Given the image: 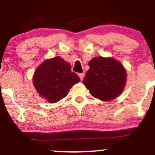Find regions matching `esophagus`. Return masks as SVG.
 I'll return each instance as SVG.
<instances>
[{
    "label": "esophagus",
    "instance_id": "1",
    "mask_svg": "<svg viewBox=\"0 0 155 155\" xmlns=\"http://www.w3.org/2000/svg\"><path fill=\"white\" fill-rule=\"evenodd\" d=\"M79 76L80 79L82 81L84 79V73H80V74H79Z\"/></svg>",
    "mask_w": 155,
    "mask_h": 155
}]
</instances>
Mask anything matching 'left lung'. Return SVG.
<instances>
[{
  "mask_svg": "<svg viewBox=\"0 0 155 155\" xmlns=\"http://www.w3.org/2000/svg\"><path fill=\"white\" fill-rule=\"evenodd\" d=\"M89 66L83 84L93 97L108 101L122 93L127 73L120 62L114 58L97 57L89 62Z\"/></svg>",
  "mask_w": 155,
  "mask_h": 155,
  "instance_id": "8db88e82",
  "label": "left lung"
}]
</instances>
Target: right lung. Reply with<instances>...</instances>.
I'll return each mask as SVG.
<instances>
[{
	"instance_id": "add662e5",
	"label": "right lung",
	"mask_w": 155,
	"mask_h": 155,
	"mask_svg": "<svg viewBox=\"0 0 155 155\" xmlns=\"http://www.w3.org/2000/svg\"><path fill=\"white\" fill-rule=\"evenodd\" d=\"M71 66L60 57L45 60L37 68L33 83L41 96L54 104L65 97L80 79Z\"/></svg>"
}]
</instances>
